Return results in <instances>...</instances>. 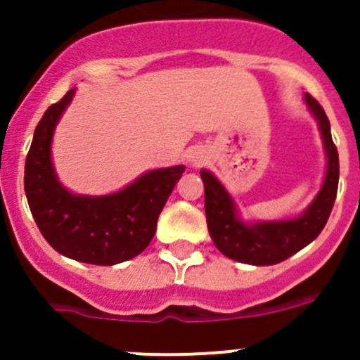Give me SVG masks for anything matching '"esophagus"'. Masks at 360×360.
<instances>
[{
    "label": "esophagus",
    "instance_id": "34e87169",
    "mask_svg": "<svg viewBox=\"0 0 360 360\" xmlns=\"http://www.w3.org/2000/svg\"><path fill=\"white\" fill-rule=\"evenodd\" d=\"M205 160H207V155H205V151H203V149L191 148L189 151H187V162H189L191 165L200 167V165L205 164Z\"/></svg>",
    "mask_w": 360,
    "mask_h": 360
}]
</instances>
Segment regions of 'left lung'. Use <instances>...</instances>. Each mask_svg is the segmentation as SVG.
I'll return each instance as SVG.
<instances>
[{"label":"left lung","mask_w":360,"mask_h":360,"mask_svg":"<svg viewBox=\"0 0 360 360\" xmlns=\"http://www.w3.org/2000/svg\"><path fill=\"white\" fill-rule=\"evenodd\" d=\"M304 103L319 124L326 151V174L314 202L304 212L292 219L252 221L240 218L236 203L211 171L202 169L200 176L205 187V216L216 249L234 262L247 265H276L307 247L324 229L332 212L339 186V155L330 133V120L323 106L310 94H304Z\"/></svg>","instance_id":"1"}]
</instances>
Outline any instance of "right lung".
Wrapping results in <instances>:
<instances>
[{"instance_id": "obj_1", "label": "right lung", "mask_w": 360, "mask_h": 360, "mask_svg": "<svg viewBox=\"0 0 360 360\" xmlns=\"http://www.w3.org/2000/svg\"><path fill=\"white\" fill-rule=\"evenodd\" d=\"M73 94L75 88L44 111L34 131L25 162L28 207L44 240L59 254L90 265H117L148 247L160 211L186 167L148 171L113 195L70 193L53 169L52 139Z\"/></svg>"}]
</instances>
